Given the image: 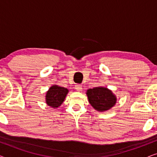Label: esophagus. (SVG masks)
I'll use <instances>...</instances> for the list:
<instances>
[{
  "label": "esophagus",
  "instance_id": "esophagus-1",
  "mask_svg": "<svg viewBox=\"0 0 157 157\" xmlns=\"http://www.w3.org/2000/svg\"><path fill=\"white\" fill-rule=\"evenodd\" d=\"M75 89H76L77 91H82V86H81V85H80V84H77L75 86Z\"/></svg>",
  "mask_w": 157,
  "mask_h": 157
}]
</instances>
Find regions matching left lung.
<instances>
[{
	"label": "left lung",
	"mask_w": 157,
	"mask_h": 157,
	"mask_svg": "<svg viewBox=\"0 0 157 157\" xmlns=\"http://www.w3.org/2000/svg\"><path fill=\"white\" fill-rule=\"evenodd\" d=\"M86 95L91 106L100 112L109 110L117 104V96L111 90L106 87L98 86L88 89Z\"/></svg>",
	"instance_id": "obj_1"
}]
</instances>
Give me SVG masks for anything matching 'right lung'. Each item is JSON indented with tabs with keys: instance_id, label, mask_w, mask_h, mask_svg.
I'll use <instances>...</instances> for the list:
<instances>
[{
	"instance_id": "obj_1",
	"label": "right lung",
	"mask_w": 157,
	"mask_h": 157,
	"mask_svg": "<svg viewBox=\"0 0 157 157\" xmlns=\"http://www.w3.org/2000/svg\"><path fill=\"white\" fill-rule=\"evenodd\" d=\"M68 91H69L66 88L59 86L58 85H53L46 92V104L53 109L58 108L63 104Z\"/></svg>"
}]
</instances>
